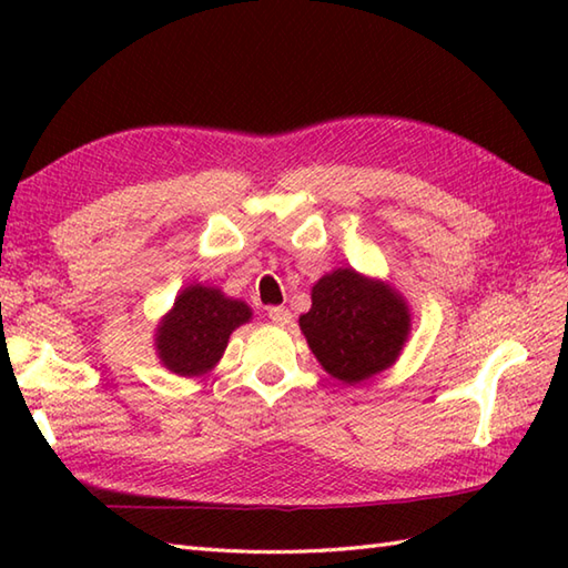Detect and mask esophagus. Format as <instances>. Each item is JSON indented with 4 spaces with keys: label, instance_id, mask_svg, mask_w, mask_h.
<instances>
[{
    "label": "esophagus",
    "instance_id": "34e87169",
    "mask_svg": "<svg viewBox=\"0 0 568 568\" xmlns=\"http://www.w3.org/2000/svg\"><path fill=\"white\" fill-rule=\"evenodd\" d=\"M268 320L273 324H281V327H285V324H291L293 315H291V310H287V307H268Z\"/></svg>",
    "mask_w": 568,
    "mask_h": 568
}]
</instances>
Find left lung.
<instances>
[{"instance_id":"obj_1","label":"left lung","mask_w":568,"mask_h":568,"mask_svg":"<svg viewBox=\"0 0 568 568\" xmlns=\"http://www.w3.org/2000/svg\"><path fill=\"white\" fill-rule=\"evenodd\" d=\"M300 329L332 378L356 385L400 358L413 315L390 283L342 265L312 285V307L300 315Z\"/></svg>"}]
</instances>
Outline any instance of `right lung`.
Masks as SVG:
<instances>
[{
  "label": "right lung",
  "mask_w": 568,
  "mask_h": 568,
  "mask_svg": "<svg viewBox=\"0 0 568 568\" xmlns=\"http://www.w3.org/2000/svg\"><path fill=\"white\" fill-rule=\"evenodd\" d=\"M251 317L244 300L224 295L222 287L190 283L155 324V356L175 376H207L224 356L229 336Z\"/></svg>",
  "instance_id": "add662e5"
}]
</instances>
